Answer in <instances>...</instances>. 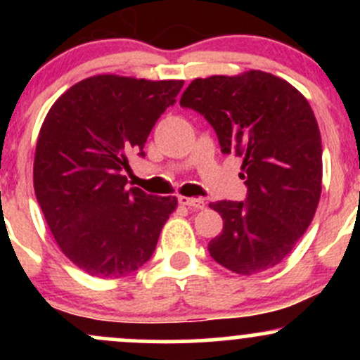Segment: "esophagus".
<instances>
[{
  "label": "esophagus",
  "instance_id": "esophagus-1",
  "mask_svg": "<svg viewBox=\"0 0 360 360\" xmlns=\"http://www.w3.org/2000/svg\"><path fill=\"white\" fill-rule=\"evenodd\" d=\"M177 200H179L181 205L188 206V208H194V210H203L205 208V200H201V198L179 196Z\"/></svg>",
  "mask_w": 360,
  "mask_h": 360
}]
</instances>
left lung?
Segmentation results:
<instances>
[{"label": "left lung", "instance_id": "8db88e82", "mask_svg": "<svg viewBox=\"0 0 360 360\" xmlns=\"http://www.w3.org/2000/svg\"><path fill=\"white\" fill-rule=\"evenodd\" d=\"M181 106L203 115L223 154L242 159L245 200L210 203L223 218L210 255L243 276L278 266L320 201L321 137L307 98L281 77L249 71L194 79Z\"/></svg>", "mask_w": 360, "mask_h": 360}]
</instances>
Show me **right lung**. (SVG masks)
Masks as SVG:
<instances>
[{"label": "right lung", "mask_w": 360, "mask_h": 360, "mask_svg": "<svg viewBox=\"0 0 360 360\" xmlns=\"http://www.w3.org/2000/svg\"><path fill=\"white\" fill-rule=\"evenodd\" d=\"M184 81L93 76L53 103L37 140L34 188L59 247L82 271L122 278L154 254L177 200L128 188L127 157L147 137Z\"/></svg>", "instance_id": "1"}]
</instances>
